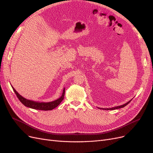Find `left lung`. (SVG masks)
I'll use <instances>...</instances> for the list:
<instances>
[{"instance_id":"1","label":"left lung","mask_w":153,"mask_h":153,"mask_svg":"<svg viewBox=\"0 0 153 153\" xmlns=\"http://www.w3.org/2000/svg\"><path fill=\"white\" fill-rule=\"evenodd\" d=\"M131 101H131H129V102H128L127 103H126V104H123V105H119V106H117V107H114V108H108V109H102V108H99V109H104V110H114V109H119V108H124V106H126V105H128L130 102Z\"/></svg>"}]
</instances>
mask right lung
<instances>
[{
    "label": "right lung",
    "mask_w": 153,
    "mask_h": 153,
    "mask_svg": "<svg viewBox=\"0 0 153 153\" xmlns=\"http://www.w3.org/2000/svg\"><path fill=\"white\" fill-rule=\"evenodd\" d=\"M12 89L14 90V92L16 93V94L18 97V99H19V101H21L25 106H27V107L32 109L43 110V111H49L56 108L57 106H58L59 104L62 101L64 97V94H65V89H64L62 95L60 98L57 99V100L52 102H35V101L27 100V99H25L24 97H22L21 95H20L13 87H12Z\"/></svg>",
    "instance_id": "right-lung-1"
}]
</instances>
